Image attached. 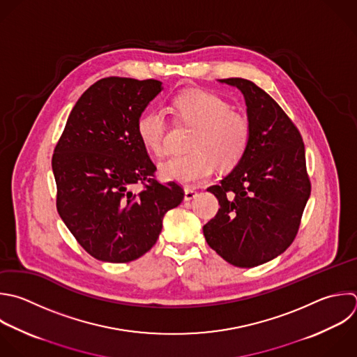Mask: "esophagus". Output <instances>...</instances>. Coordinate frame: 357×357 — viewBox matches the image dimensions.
<instances>
[{
	"label": "esophagus",
	"instance_id": "34e87169",
	"mask_svg": "<svg viewBox=\"0 0 357 357\" xmlns=\"http://www.w3.org/2000/svg\"><path fill=\"white\" fill-rule=\"evenodd\" d=\"M197 190L194 188V187H185L184 188V199L185 201H191V199H194L195 197H197Z\"/></svg>",
	"mask_w": 357,
	"mask_h": 357
}]
</instances>
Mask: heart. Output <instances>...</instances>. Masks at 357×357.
Instances as JSON below:
<instances>
[{
    "label": "heart",
    "instance_id": "heart-1",
    "mask_svg": "<svg viewBox=\"0 0 357 357\" xmlns=\"http://www.w3.org/2000/svg\"><path fill=\"white\" fill-rule=\"evenodd\" d=\"M177 121L195 127L184 156H174L159 167L163 180L192 184L211 177L216 163L222 169L234 167L247 153L251 141V121L227 100L213 92L190 89L174 96L172 103ZM167 120L162 110H146L137 121L141 144L153 155L165 152Z\"/></svg>",
    "mask_w": 357,
    "mask_h": 357
}]
</instances>
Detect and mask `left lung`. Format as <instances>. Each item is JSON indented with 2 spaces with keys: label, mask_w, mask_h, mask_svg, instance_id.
<instances>
[{
  "label": "left lung",
  "mask_w": 357,
  "mask_h": 357,
  "mask_svg": "<svg viewBox=\"0 0 357 357\" xmlns=\"http://www.w3.org/2000/svg\"><path fill=\"white\" fill-rule=\"evenodd\" d=\"M219 82L243 93L252 132L244 158L208 188L220 208L204 236L229 264L252 268L280 255L297 234L311 192L304 144L282 107L254 82Z\"/></svg>",
  "instance_id": "obj_1"
}]
</instances>
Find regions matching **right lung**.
<instances>
[{
  "label": "right lung",
  "mask_w": 357,
  "mask_h": 357,
  "mask_svg": "<svg viewBox=\"0 0 357 357\" xmlns=\"http://www.w3.org/2000/svg\"><path fill=\"white\" fill-rule=\"evenodd\" d=\"M162 91L156 79L109 77L74 106L52 159L57 211L93 258L123 264L148 252L183 188L155 178L156 166L137 134L138 117ZM141 182L144 188L134 193Z\"/></svg>",
  "instance_id": "1"
}]
</instances>
